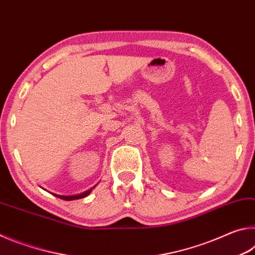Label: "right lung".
<instances>
[{"label": "right lung", "instance_id": "1", "mask_svg": "<svg viewBox=\"0 0 255 255\" xmlns=\"http://www.w3.org/2000/svg\"><path fill=\"white\" fill-rule=\"evenodd\" d=\"M92 191V189L88 190V191H85L83 193H80V195H75V196H58V195H55L56 197L60 198V199L63 200H76V199H81V198H84L86 196L90 195V192Z\"/></svg>", "mask_w": 255, "mask_h": 255}]
</instances>
